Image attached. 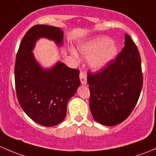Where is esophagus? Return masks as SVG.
I'll list each match as a JSON object with an SVG mask.
<instances>
[{
	"mask_svg": "<svg viewBox=\"0 0 156 156\" xmlns=\"http://www.w3.org/2000/svg\"><path fill=\"white\" fill-rule=\"evenodd\" d=\"M80 81H81V83L82 85H85L87 83V75L86 73H83V72L81 71L80 73Z\"/></svg>",
	"mask_w": 156,
	"mask_h": 156,
	"instance_id": "esophagus-1",
	"label": "esophagus"
}]
</instances>
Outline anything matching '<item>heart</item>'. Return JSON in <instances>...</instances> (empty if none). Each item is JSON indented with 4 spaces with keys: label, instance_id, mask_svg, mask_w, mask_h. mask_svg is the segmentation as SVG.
Segmentation results:
<instances>
[{
    "label": "heart",
    "instance_id": "obj_1",
    "mask_svg": "<svg viewBox=\"0 0 156 156\" xmlns=\"http://www.w3.org/2000/svg\"><path fill=\"white\" fill-rule=\"evenodd\" d=\"M79 51L86 57L90 58L88 65L93 71H99L116 58L118 55V46L111 38L106 36H99L83 42L79 45ZM76 56V52L73 51Z\"/></svg>",
    "mask_w": 156,
    "mask_h": 156
}]
</instances>
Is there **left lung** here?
<instances>
[{
  "mask_svg": "<svg viewBox=\"0 0 156 156\" xmlns=\"http://www.w3.org/2000/svg\"><path fill=\"white\" fill-rule=\"evenodd\" d=\"M90 108L101 125L119 124L135 107L143 86L141 61L137 46L128 34L116 60L100 73L87 74Z\"/></svg>",
  "mask_w": 156,
  "mask_h": 156,
  "instance_id": "8db88e82",
  "label": "left lung"
}]
</instances>
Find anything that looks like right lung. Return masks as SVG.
Here are the masks:
<instances>
[{"instance_id":"obj_1","label":"right lung","mask_w":156,"mask_h":156,"mask_svg":"<svg viewBox=\"0 0 156 156\" xmlns=\"http://www.w3.org/2000/svg\"><path fill=\"white\" fill-rule=\"evenodd\" d=\"M40 38L63 45V31L60 27L37 24L23 37L16 55L15 83L18 101L31 119L41 126H56L65 119L69 100L80 86L79 70L58 61L43 69L33 53Z\"/></svg>"}]
</instances>
